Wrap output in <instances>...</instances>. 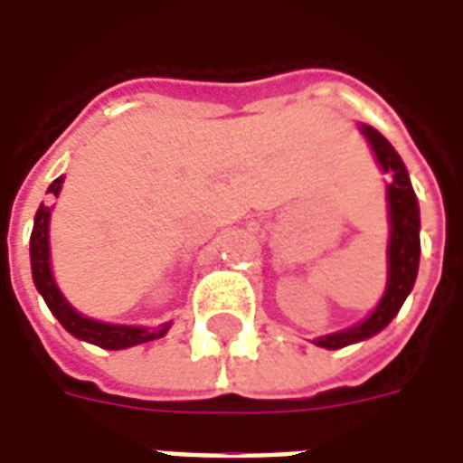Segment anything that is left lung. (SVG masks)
I'll return each instance as SVG.
<instances>
[{
  "label": "left lung",
  "instance_id": "obj_1",
  "mask_svg": "<svg viewBox=\"0 0 463 463\" xmlns=\"http://www.w3.org/2000/svg\"><path fill=\"white\" fill-rule=\"evenodd\" d=\"M362 133L367 136L372 148L377 153V161L384 171H392L389 183V218H392V238H389V282L384 298L377 305V310L369 315L367 320L359 322L349 330L335 332L327 337L315 340L317 347L340 349L352 342L367 340L379 330H384L392 317L397 315L399 307L404 305L407 295L414 288L419 270V205L417 195L411 191L407 168L392 148V143L372 126H362Z\"/></svg>",
  "mask_w": 463,
  "mask_h": 463
}]
</instances>
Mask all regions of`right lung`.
Wrapping results in <instances>:
<instances>
[{"label": "right lung", "mask_w": 463, "mask_h": 463, "mask_svg": "<svg viewBox=\"0 0 463 463\" xmlns=\"http://www.w3.org/2000/svg\"><path fill=\"white\" fill-rule=\"evenodd\" d=\"M61 183H64V178H56V181L49 185V193H52V195H59ZM49 215H52V208L39 205V211H36L34 218V231H32V248H29V252H32V275H34L36 290L42 292V298H44L46 305H49V310L56 315V320L61 322L74 337L91 342V345H99V347L104 349H126L133 347V345H141V342H151L163 337L171 325H161V327H156V330L128 327V325H106V322L89 320L84 315H79V312L61 298V292L56 288L54 278H52V270H49Z\"/></svg>", "instance_id": "obj_1"}]
</instances>
